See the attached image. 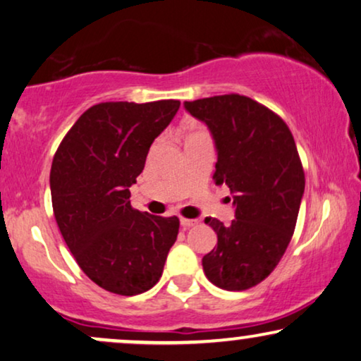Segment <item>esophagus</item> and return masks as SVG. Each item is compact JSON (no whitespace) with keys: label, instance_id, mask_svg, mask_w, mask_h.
<instances>
[{"label":"esophagus","instance_id":"esophagus-1","mask_svg":"<svg viewBox=\"0 0 361 361\" xmlns=\"http://www.w3.org/2000/svg\"><path fill=\"white\" fill-rule=\"evenodd\" d=\"M180 224L183 226V228H191V226H196L198 224V219H186V218H181L180 219Z\"/></svg>","mask_w":361,"mask_h":361}]
</instances>
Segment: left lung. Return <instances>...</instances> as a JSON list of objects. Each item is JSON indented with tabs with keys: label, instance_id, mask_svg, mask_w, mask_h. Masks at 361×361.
<instances>
[{
	"label": "left lung",
	"instance_id": "1",
	"mask_svg": "<svg viewBox=\"0 0 361 361\" xmlns=\"http://www.w3.org/2000/svg\"><path fill=\"white\" fill-rule=\"evenodd\" d=\"M186 112L214 140L216 185L233 195L231 224L206 218L218 246L203 257L208 281L226 290H246L264 281L284 256L294 234L305 176L284 120L239 94L185 102Z\"/></svg>",
	"mask_w": 361,
	"mask_h": 361
}]
</instances>
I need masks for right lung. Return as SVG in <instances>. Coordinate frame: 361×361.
<instances>
[{
    "mask_svg": "<svg viewBox=\"0 0 361 361\" xmlns=\"http://www.w3.org/2000/svg\"><path fill=\"white\" fill-rule=\"evenodd\" d=\"M180 100L104 102L80 115L51 166L52 209L85 276L118 295L160 281L180 221L133 209L130 186Z\"/></svg>",
    "mask_w": 361,
    "mask_h": 361,
    "instance_id": "obj_1",
    "label": "right lung"
}]
</instances>
